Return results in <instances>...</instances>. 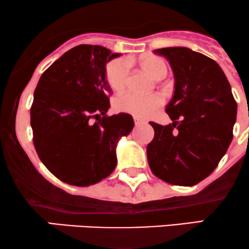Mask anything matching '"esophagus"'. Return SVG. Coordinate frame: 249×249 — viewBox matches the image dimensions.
<instances>
[{
    "instance_id": "34e87169",
    "label": "esophagus",
    "mask_w": 249,
    "mask_h": 249,
    "mask_svg": "<svg viewBox=\"0 0 249 249\" xmlns=\"http://www.w3.org/2000/svg\"><path fill=\"white\" fill-rule=\"evenodd\" d=\"M134 122H135V124L136 125H139V124H146V121H144V120H142V119H140V117H134Z\"/></svg>"
}]
</instances>
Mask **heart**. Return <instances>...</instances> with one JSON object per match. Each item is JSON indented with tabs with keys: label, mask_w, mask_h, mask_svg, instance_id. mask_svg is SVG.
<instances>
[{
	"label": "heart",
	"mask_w": 249,
	"mask_h": 249,
	"mask_svg": "<svg viewBox=\"0 0 249 249\" xmlns=\"http://www.w3.org/2000/svg\"><path fill=\"white\" fill-rule=\"evenodd\" d=\"M139 66L156 80L163 79L168 68L163 60L154 55H148L139 61ZM128 64L122 58H114L109 61L105 69V79L107 85L114 91H122L128 82ZM163 102L160 94L140 95L128 91L120 95L114 101V107L117 111L127 113L136 117H144L152 114Z\"/></svg>",
	"instance_id": "obj_1"
}]
</instances>
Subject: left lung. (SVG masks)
Listing matches in <instances>:
<instances>
[{
	"label": "left lung",
	"instance_id": "8db88e82",
	"mask_svg": "<svg viewBox=\"0 0 249 249\" xmlns=\"http://www.w3.org/2000/svg\"><path fill=\"white\" fill-rule=\"evenodd\" d=\"M169 61L175 91L166 107L173 124L154 128L147 146L153 174L170 185L194 186L216 168L233 140L236 102L214 60L185 47L154 50Z\"/></svg>",
	"mask_w": 249,
	"mask_h": 249
}]
</instances>
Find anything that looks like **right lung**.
I'll return each instance as SVG.
<instances>
[{
  "instance_id": "1",
  "label": "right lung",
  "mask_w": 249,
  "mask_h": 249,
  "mask_svg": "<svg viewBox=\"0 0 249 249\" xmlns=\"http://www.w3.org/2000/svg\"><path fill=\"white\" fill-rule=\"evenodd\" d=\"M120 56L80 44L40 77L30 108L33 142L50 173L68 185L100 182L116 167V142L132 132V115H107L110 89L106 63Z\"/></svg>"
}]
</instances>
